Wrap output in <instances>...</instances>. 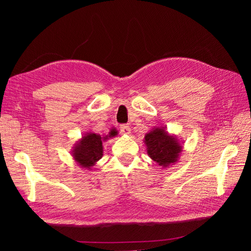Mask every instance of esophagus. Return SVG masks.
Returning <instances> with one entry per match:
<instances>
[{
  "instance_id": "1",
  "label": "esophagus",
  "mask_w": 251,
  "mask_h": 251,
  "mask_svg": "<svg viewBox=\"0 0 251 251\" xmlns=\"http://www.w3.org/2000/svg\"><path fill=\"white\" fill-rule=\"evenodd\" d=\"M120 132L123 133L124 135H128L131 133V128L127 125H123L120 126Z\"/></svg>"
}]
</instances>
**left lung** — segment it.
I'll return each instance as SVG.
<instances>
[{"label": "left lung", "mask_w": 251, "mask_h": 251, "mask_svg": "<svg viewBox=\"0 0 251 251\" xmlns=\"http://www.w3.org/2000/svg\"><path fill=\"white\" fill-rule=\"evenodd\" d=\"M148 155L162 168H169L178 161L182 151L181 142L169 134L165 126H157L148 132L143 139Z\"/></svg>", "instance_id": "left-lung-1"}]
</instances>
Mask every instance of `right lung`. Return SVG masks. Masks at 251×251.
<instances>
[{"mask_svg": "<svg viewBox=\"0 0 251 251\" xmlns=\"http://www.w3.org/2000/svg\"><path fill=\"white\" fill-rule=\"evenodd\" d=\"M117 135L116 131H111L109 135L101 136L95 133H86L74 144L72 157L80 168L92 170V166L101 159L103 153L102 142Z\"/></svg>", "mask_w": 251, "mask_h": 251, "instance_id": "obj_1", "label": "right lung"}]
</instances>
